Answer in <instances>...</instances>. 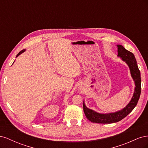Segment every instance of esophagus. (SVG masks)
<instances>
[{
  "label": "esophagus",
  "mask_w": 148,
  "mask_h": 148,
  "mask_svg": "<svg viewBox=\"0 0 148 148\" xmlns=\"http://www.w3.org/2000/svg\"><path fill=\"white\" fill-rule=\"evenodd\" d=\"M79 89H82V88H79Z\"/></svg>",
  "instance_id": "34e87169"
}]
</instances>
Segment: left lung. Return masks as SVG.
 Returning <instances> with one entry per match:
<instances>
[{
	"label": "left lung",
	"instance_id": "obj_1",
	"mask_svg": "<svg viewBox=\"0 0 148 148\" xmlns=\"http://www.w3.org/2000/svg\"><path fill=\"white\" fill-rule=\"evenodd\" d=\"M118 55L128 66L132 77L135 82V90L130 101L123 109L115 112L102 114L88 108L83 101V110L86 118L93 123H112L118 122L131 112L136 106L141 95V74L139 70L135 57L133 53L127 51L123 46L118 44Z\"/></svg>",
	"mask_w": 148,
	"mask_h": 148
}]
</instances>
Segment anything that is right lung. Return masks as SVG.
Wrapping results in <instances>:
<instances>
[{
	"label": "right lung",
	"instance_id": "1",
	"mask_svg": "<svg viewBox=\"0 0 148 148\" xmlns=\"http://www.w3.org/2000/svg\"><path fill=\"white\" fill-rule=\"evenodd\" d=\"M25 51H26V50H25V49H23V50H22V51H20V52H19L18 53V54L16 55V57H17L18 56H20V54H21V53H23V52H25ZM14 62H15V61H14Z\"/></svg>",
	"mask_w": 148,
	"mask_h": 148
}]
</instances>
